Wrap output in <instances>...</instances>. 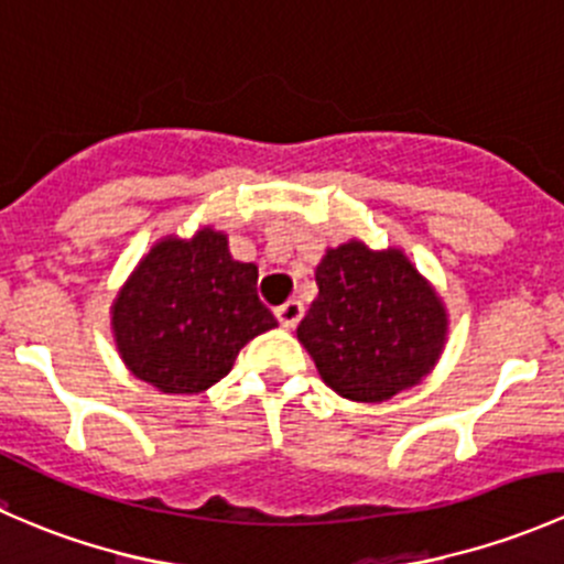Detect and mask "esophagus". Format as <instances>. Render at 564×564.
I'll use <instances>...</instances> for the list:
<instances>
[{
  "instance_id": "34e87169",
  "label": "esophagus",
  "mask_w": 564,
  "mask_h": 564,
  "mask_svg": "<svg viewBox=\"0 0 564 564\" xmlns=\"http://www.w3.org/2000/svg\"><path fill=\"white\" fill-rule=\"evenodd\" d=\"M303 311L305 308H303V303H300V300H286L283 305H278L275 316H278V322H281V327L294 329V327H297L300 318H303Z\"/></svg>"
}]
</instances>
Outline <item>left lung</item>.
Here are the masks:
<instances>
[{"mask_svg": "<svg viewBox=\"0 0 564 564\" xmlns=\"http://www.w3.org/2000/svg\"><path fill=\"white\" fill-rule=\"evenodd\" d=\"M300 344L338 395L377 403L417 384L445 346L447 314L401 250H327Z\"/></svg>", "mask_w": 564, "mask_h": 564, "instance_id": "1", "label": "left lung"}]
</instances>
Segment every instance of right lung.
Here are the masks:
<instances>
[{
    "label": "right lung",
    "instance_id": "1",
    "mask_svg": "<svg viewBox=\"0 0 564 564\" xmlns=\"http://www.w3.org/2000/svg\"><path fill=\"white\" fill-rule=\"evenodd\" d=\"M256 281V264L231 259L220 231L158 242L113 300L124 366L161 392L213 388L250 338L278 327Z\"/></svg>",
    "mask_w": 564,
    "mask_h": 564
}]
</instances>
